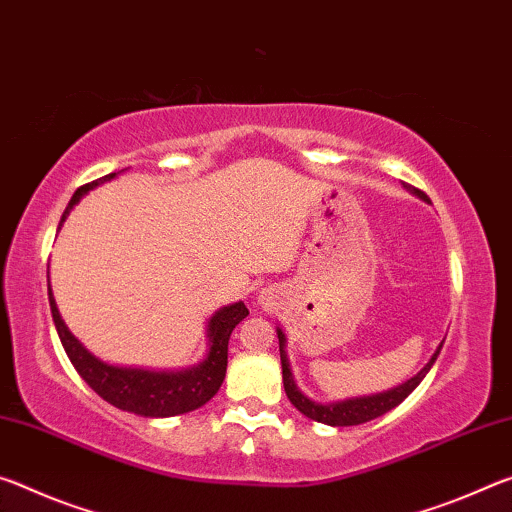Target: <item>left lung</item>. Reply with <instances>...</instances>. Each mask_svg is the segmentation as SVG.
Returning a JSON list of instances; mask_svg holds the SVG:
<instances>
[{"instance_id": "8db88e82", "label": "left lung", "mask_w": 512, "mask_h": 512, "mask_svg": "<svg viewBox=\"0 0 512 512\" xmlns=\"http://www.w3.org/2000/svg\"><path fill=\"white\" fill-rule=\"evenodd\" d=\"M406 190L413 192L424 201H429V197L424 195L420 188L415 186H406ZM276 335H279V351H281V367H283V388H286V395L292 401V406H295L299 413H304L306 417H311L315 422H322V424H329V426H356V424H365L370 420H376V417H381L392 410L395 406H399L401 401H404L410 392H413L417 385L422 383V379L435 363V358H438L440 349H442V340L440 347L435 349V354L431 356L429 363H426L420 372H417L413 379H408L406 383L397 385V388H390L385 392H376V395L370 397H354V399H345V401H333V404H317V401L308 399L306 395H301V390L297 388L295 379H292V372H290V363H288V354H286V333L281 329H276Z\"/></svg>"}]
</instances>
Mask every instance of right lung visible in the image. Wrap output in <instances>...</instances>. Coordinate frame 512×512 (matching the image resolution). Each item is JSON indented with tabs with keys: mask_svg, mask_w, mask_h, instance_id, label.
Here are the masks:
<instances>
[{
	"mask_svg": "<svg viewBox=\"0 0 512 512\" xmlns=\"http://www.w3.org/2000/svg\"><path fill=\"white\" fill-rule=\"evenodd\" d=\"M113 177L115 172L77 188V192H74L70 199V204L65 208L61 224L65 222V217L70 215L74 204H79V199L83 195H88L92 188L102 186V183L111 181ZM61 224H58V229H61ZM47 292H49V308H52L58 338L63 342L67 358L72 360L74 370H77L81 379L86 381L99 397L108 401V404L142 417L183 415L195 408H201L206 401H211L224 381L231 331L249 315L247 306L242 304V301H236V304H229L220 308V311H215V315L208 320V329H206V335H208L206 358L197 365L186 367V370L156 372V370H142V367L108 365L97 356H92L65 326L63 317L56 308V299L52 295L49 283H47Z\"/></svg>",
	"mask_w": 512,
	"mask_h": 512,
	"instance_id": "obj_1",
	"label": "right lung"
}]
</instances>
